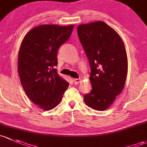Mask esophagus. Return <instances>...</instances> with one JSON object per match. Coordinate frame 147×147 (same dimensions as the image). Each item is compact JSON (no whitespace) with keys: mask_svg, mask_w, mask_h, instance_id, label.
Returning a JSON list of instances; mask_svg holds the SVG:
<instances>
[{"mask_svg":"<svg viewBox=\"0 0 147 147\" xmlns=\"http://www.w3.org/2000/svg\"><path fill=\"white\" fill-rule=\"evenodd\" d=\"M73 81H74V84H78L79 83H81V78H74Z\"/></svg>","mask_w":147,"mask_h":147,"instance_id":"34e87169","label":"esophagus"}]
</instances>
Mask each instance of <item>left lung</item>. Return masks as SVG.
Returning <instances> with one entry per match:
<instances>
[{
	"label": "left lung",
	"instance_id": "obj_1",
	"mask_svg": "<svg viewBox=\"0 0 147 147\" xmlns=\"http://www.w3.org/2000/svg\"><path fill=\"white\" fill-rule=\"evenodd\" d=\"M79 40L90 63V93L84 96L86 105L107 110L122 93L127 75V56L118 33L102 21L81 24Z\"/></svg>",
	"mask_w": 147,
	"mask_h": 147
}]
</instances>
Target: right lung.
<instances>
[{
  "label": "right lung",
  "mask_w": 147,
  "mask_h": 147,
  "mask_svg": "<svg viewBox=\"0 0 147 147\" xmlns=\"http://www.w3.org/2000/svg\"><path fill=\"white\" fill-rule=\"evenodd\" d=\"M74 25H42L32 29L21 43L18 54V74L28 98L42 110L59 104L69 83L60 76L57 50L69 40Z\"/></svg>",
  "instance_id": "obj_1"
}]
</instances>
